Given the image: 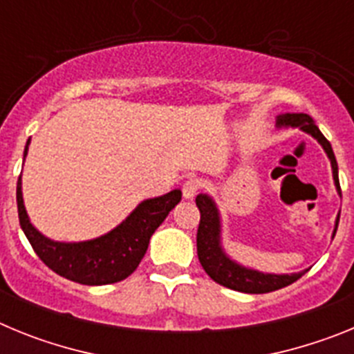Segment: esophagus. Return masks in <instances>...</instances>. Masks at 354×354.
I'll return each mask as SVG.
<instances>
[{"instance_id":"34e87169","label":"esophagus","mask_w":354,"mask_h":354,"mask_svg":"<svg viewBox=\"0 0 354 354\" xmlns=\"http://www.w3.org/2000/svg\"><path fill=\"white\" fill-rule=\"evenodd\" d=\"M200 192V183L196 179H187L183 184V195L184 198H193Z\"/></svg>"}]
</instances>
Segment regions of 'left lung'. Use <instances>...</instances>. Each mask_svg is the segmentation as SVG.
Returning <instances> with one entry per match:
<instances>
[{
	"label": "left lung",
	"mask_w": 354,
	"mask_h": 354,
	"mask_svg": "<svg viewBox=\"0 0 354 354\" xmlns=\"http://www.w3.org/2000/svg\"><path fill=\"white\" fill-rule=\"evenodd\" d=\"M278 126H290V127H299L305 133L312 134L317 140L323 149L326 150L328 158L331 161V170H333V180L335 186L340 193V184H339V167H337V159L333 154L330 142L324 138V134L319 131L315 126L314 120L306 113H287L280 115L277 120ZM342 195V193H340ZM196 207L200 211V223L198 230H196V253H198V261L205 273L220 286L228 287V289L239 290V292H250V294H264L271 292V290L282 289V287L290 286L296 282L298 278L308 270L301 271V273L294 274H270V273H261V271L246 270L243 266L236 264L223 253L220 246V216H218V209H216L214 202L209 198L207 195H198L196 196ZM339 218L337 216L335 223V232L339 227ZM333 232V236H335Z\"/></svg>",
	"instance_id": "1"
}]
</instances>
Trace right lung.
<instances>
[{
  "instance_id": "obj_1",
  "label": "right lung",
  "mask_w": 354,
  "mask_h": 354,
  "mask_svg": "<svg viewBox=\"0 0 354 354\" xmlns=\"http://www.w3.org/2000/svg\"><path fill=\"white\" fill-rule=\"evenodd\" d=\"M30 143V140H28ZM24 149V158L28 152ZM180 189L142 202L126 221L102 237L84 243H55L44 237L30 223L21 192V175L17 180L19 223L35 250L40 261L56 274L83 283V286H106L120 282L129 277L142 262L150 236L165 221L168 212L180 202Z\"/></svg>"
}]
</instances>
